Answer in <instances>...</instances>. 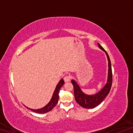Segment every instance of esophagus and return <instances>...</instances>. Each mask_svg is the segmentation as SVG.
<instances>
[{"instance_id":"1","label":"esophagus","mask_w":133,"mask_h":133,"mask_svg":"<svg viewBox=\"0 0 133 133\" xmlns=\"http://www.w3.org/2000/svg\"><path fill=\"white\" fill-rule=\"evenodd\" d=\"M70 79H71V77L70 75H66L64 77V80L65 82H69V81L70 80Z\"/></svg>"}]
</instances>
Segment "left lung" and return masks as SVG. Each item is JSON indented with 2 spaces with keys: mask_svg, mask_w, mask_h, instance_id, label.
Segmentation results:
<instances>
[{
  "mask_svg": "<svg viewBox=\"0 0 133 133\" xmlns=\"http://www.w3.org/2000/svg\"><path fill=\"white\" fill-rule=\"evenodd\" d=\"M99 48H100L102 50H103L105 53L107 57L108 62H109V70H108V78L107 83L104 85V87L94 95H87L83 93L80 89L79 85L77 84V83L76 82L75 80H71V83L73 85L74 88V94H75V98L78 104L80 106L85 109H92L102 103L104 98L106 97V96L109 93L111 89L112 82V70H111V64L109 56L108 55L103 47L101 45L98 43Z\"/></svg>",
  "mask_w": 133,
  "mask_h": 133,
  "instance_id": "1",
  "label": "left lung"
}]
</instances>
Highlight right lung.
Returning <instances> with one entry per match:
<instances>
[{
    "label": "right lung",
    "instance_id": "add662e5",
    "mask_svg": "<svg viewBox=\"0 0 133 133\" xmlns=\"http://www.w3.org/2000/svg\"><path fill=\"white\" fill-rule=\"evenodd\" d=\"M64 84V81L63 79H61L60 80V82H58L57 85H56V87L55 90V91H54L52 97H51V100L49 103L47 104L46 106L42 108V109H30V108H28L26 107L28 109L31 110V111L35 112H37V113H46V112H48L49 111H51L54 107L56 106V105L57 104L58 101V98H59V96H58V93H59V90L60 89H61L62 85Z\"/></svg>",
    "mask_w": 133,
    "mask_h": 133
}]
</instances>
